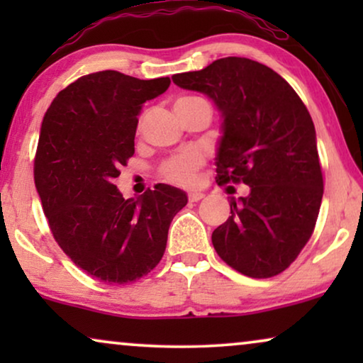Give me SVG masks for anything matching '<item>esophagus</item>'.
Instances as JSON below:
<instances>
[{"label": "esophagus", "mask_w": 363, "mask_h": 363, "mask_svg": "<svg viewBox=\"0 0 363 363\" xmlns=\"http://www.w3.org/2000/svg\"><path fill=\"white\" fill-rule=\"evenodd\" d=\"M203 198H205V193H201V191H190V193H188V200H190V201H200V200H203Z\"/></svg>", "instance_id": "34e87169"}]
</instances>
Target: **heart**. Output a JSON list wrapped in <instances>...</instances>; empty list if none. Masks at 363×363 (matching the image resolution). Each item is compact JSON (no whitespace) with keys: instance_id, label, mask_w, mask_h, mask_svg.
Instances as JSON below:
<instances>
[{"instance_id":"b5f03b06","label":"heart","mask_w":363,"mask_h":363,"mask_svg":"<svg viewBox=\"0 0 363 363\" xmlns=\"http://www.w3.org/2000/svg\"><path fill=\"white\" fill-rule=\"evenodd\" d=\"M203 101L200 97H180L175 102V107L186 106V104H193ZM203 165V157L200 152L196 150H183L177 155L163 163L160 168L162 177L165 178L167 182L175 183V185L180 186H190L196 182V172L200 170Z\"/></svg>"}]
</instances>
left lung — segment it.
I'll return each mask as SVG.
<instances>
[{
	"mask_svg": "<svg viewBox=\"0 0 363 363\" xmlns=\"http://www.w3.org/2000/svg\"><path fill=\"white\" fill-rule=\"evenodd\" d=\"M172 79L221 113L218 180L250 186L247 196L231 198V216L213 231L218 256L245 276L279 274L312 236L324 195L309 111L279 74L246 57Z\"/></svg>",
	"mask_w": 363,
	"mask_h": 363,
	"instance_id": "obj_1",
	"label": "left lung"
}]
</instances>
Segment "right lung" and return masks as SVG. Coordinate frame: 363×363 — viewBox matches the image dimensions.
Returning a JSON list of instances; mask_svg holds the SVG:
<instances>
[{
    "instance_id": "right-lung-1",
    "label": "right lung",
    "mask_w": 363,
    "mask_h": 363,
    "mask_svg": "<svg viewBox=\"0 0 363 363\" xmlns=\"http://www.w3.org/2000/svg\"><path fill=\"white\" fill-rule=\"evenodd\" d=\"M168 86L170 77L87 74L62 89L43 118L34 183L44 215L61 250L101 282L127 284L148 274L188 201L163 183L128 200L113 185L135 152L142 106Z\"/></svg>"
}]
</instances>
